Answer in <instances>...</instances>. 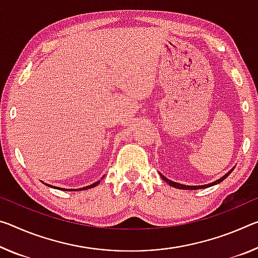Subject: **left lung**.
<instances>
[{
    "label": "left lung",
    "instance_id": "left-lung-1",
    "mask_svg": "<svg viewBox=\"0 0 258 258\" xmlns=\"http://www.w3.org/2000/svg\"><path fill=\"white\" fill-rule=\"evenodd\" d=\"M233 171V169L230 171V172L228 173H226L224 175V177H222L220 179H218V180H216V181H214V182H211V183H208V185H203V186H186V185H181V183H178V182H174V181H171V180H169V179L167 178H165L164 175H162L161 174V177H162V179L163 180H165L167 183H169L170 186H172V187H175V188H179V189H200V188H207V187H210V186H214V185H217V183H219V182H222L224 179H226L227 177H228V174H230L231 172Z\"/></svg>",
    "mask_w": 258,
    "mask_h": 258
}]
</instances>
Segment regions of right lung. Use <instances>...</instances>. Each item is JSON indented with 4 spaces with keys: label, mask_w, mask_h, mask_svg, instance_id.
<instances>
[{
    "label": "right lung",
    "mask_w": 258,
    "mask_h": 258,
    "mask_svg": "<svg viewBox=\"0 0 258 258\" xmlns=\"http://www.w3.org/2000/svg\"><path fill=\"white\" fill-rule=\"evenodd\" d=\"M100 182V180L99 181H96V182H94V183H92V185H89V186H86V187H84V188H79V190H84V189H88V188H93V187H95L97 183ZM48 186H50V185H48ZM59 188V187H58ZM59 189H63V188H59ZM64 190V189H63ZM69 190H77V189H69Z\"/></svg>",
    "instance_id": "add662e5"
}]
</instances>
